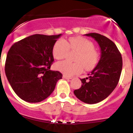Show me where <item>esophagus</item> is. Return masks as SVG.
<instances>
[{
  "label": "esophagus",
  "mask_w": 133,
  "mask_h": 133,
  "mask_svg": "<svg viewBox=\"0 0 133 133\" xmlns=\"http://www.w3.org/2000/svg\"><path fill=\"white\" fill-rule=\"evenodd\" d=\"M63 78H64V79H71L72 78H70V77H68V76H63Z\"/></svg>",
  "instance_id": "obj_1"
}]
</instances>
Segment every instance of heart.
<instances>
[{
	"label": "heart",
	"instance_id": "b5f03b06",
	"mask_svg": "<svg viewBox=\"0 0 133 133\" xmlns=\"http://www.w3.org/2000/svg\"><path fill=\"white\" fill-rule=\"evenodd\" d=\"M76 51L74 63L67 61L58 62L55 68L59 72L68 76H72L85 69L91 70L97 64L98 54L95 49L93 43L82 36L70 38L66 40H58L53 48V55L56 59H64L69 51Z\"/></svg>",
	"mask_w": 133,
	"mask_h": 133
}]
</instances>
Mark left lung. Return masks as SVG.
Instances as JSON below:
<instances>
[{"label":"left lung","mask_w":133,"mask_h":133,"mask_svg":"<svg viewBox=\"0 0 133 133\" xmlns=\"http://www.w3.org/2000/svg\"><path fill=\"white\" fill-rule=\"evenodd\" d=\"M85 35L97 42L101 48V59L88 74L89 77L81 79L82 86L74 93L85 103L96 104L108 97L117 86L122 70V57L116 44L106 36L95 32Z\"/></svg>","instance_id":"obj_1"}]
</instances>
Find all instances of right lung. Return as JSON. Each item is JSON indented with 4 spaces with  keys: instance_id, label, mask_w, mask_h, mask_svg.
I'll return each instance as SVG.
<instances>
[{
    "instance_id": "obj_1",
    "label": "right lung",
    "mask_w": 133,
    "mask_h": 133,
    "mask_svg": "<svg viewBox=\"0 0 133 133\" xmlns=\"http://www.w3.org/2000/svg\"><path fill=\"white\" fill-rule=\"evenodd\" d=\"M61 36L36 35L12 45L5 63V73L13 90L26 102H39L52 93L63 74L50 70L53 48Z\"/></svg>"
}]
</instances>
